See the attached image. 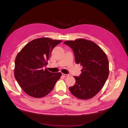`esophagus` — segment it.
I'll return each mask as SVG.
<instances>
[{
    "mask_svg": "<svg viewBox=\"0 0 128 128\" xmlns=\"http://www.w3.org/2000/svg\"><path fill=\"white\" fill-rule=\"evenodd\" d=\"M62 76L64 77H68V76L70 75L69 74H62Z\"/></svg>",
    "mask_w": 128,
    "mask_h": 128,
    "instance_id": "esophagus-1",
    "label": "esophagus"
}]
</instances>
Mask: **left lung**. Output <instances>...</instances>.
<instances>
[{
	"mask_svg": "<svg viewBox=\"0 0 128 128\" xmlns=\"http://www.w3.org/2000/svg\"><path fill=\"white\" fill-rule=\"evenodd\" d=\"M64 43L73 50L76 64L83 67L80 76H74L76 83L69 87V90L78 99L92 98L101 90L109 75L107 56L97 44L91 40L80 38Z\"/></svg>",
	"mask_w": 128,
	"mask_h": 128,
	"instance_id": "left-lung-1",
	"label": "left lung"
}]
</instances>
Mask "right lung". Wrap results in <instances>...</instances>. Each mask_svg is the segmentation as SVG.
<instances>
[{
	"mask_svg": "<svg viewBox=\"0 0 128 128\" xmlns=\"http://www.w3.org/2000/svg\"><path fill=\"white\" fill-rule=\"evenodd\" d=\"M62 42L42 37L26 45L15 60L14 76L26 94L34 98H42L51 92L61 72H51L44 67L53 49Z\"/></svg>",
	"mask_w": 128,
	"mask_h": 128,
	"instance_id": "add662e5",
	"label": "right lung"
}]
</instances>
